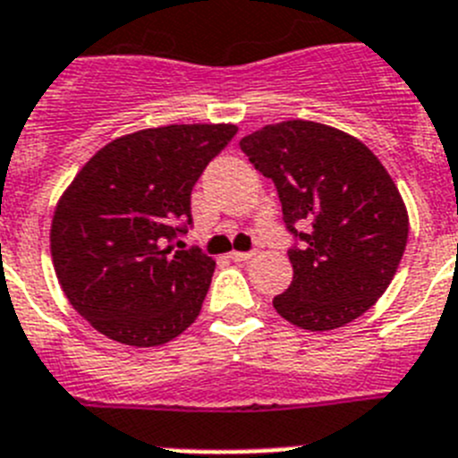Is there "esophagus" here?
Wrapping results in <instances>:
<instances>
[{"mask_svg": "<svg viewBox=\"0 0 458 458\" xmlns=\"http://www.w3.org/2000/svg\"><path fill=\"white\" fill-rule=\"evenodd\" d=\"M251 256H253V251H233V253H230V260L244 262V260H249Z\"/></svg>", "mask_w": 458, "mask_h": 458, "instance_id": "esophagus-1", "label": "esophagus"}]
</instances>
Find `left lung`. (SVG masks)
<instances>
[{"instance_id":"obj_1","label":"left lung","mask_w":458,"mask_h":458,"mask_svg":"<svg viewBox=\"0 0 458 458\" xmlns=\"http://www.w3.org/2000/svg\"><path fill=\"white\" fill-rule=\"evenodd\" d=\"M242 152L274 182L293 284L274 297L288 323L309 332L344 327L369 311L394 278L408 242V209L385 165L344 131L306 119L262 126Z\"/></svg>"}]
</instances>
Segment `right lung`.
<instances>
[{
  "instance_id": "obj_1",
  "label": "right lung",
  "mask_w": 458,
  "mask_h": 458,
  "mask_svg": "<svg viewBox=\"0 0 458 458\" xmlns=\"http://www.w3.org/2000/svg\"><path fill=\"white\" fill-rule=\"evenodd\" d=\"M234 133V124H170L122 135L62 193L50 225L55 274L108 339L152 348L198 318L216 262L168 242L191 225V191Z\"/></svg>"
}]
</instances>
